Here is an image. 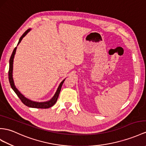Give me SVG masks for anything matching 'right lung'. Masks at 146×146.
<instances>
[{"label":"right lung","instance_id":"1","mask_svg":"<svg viewBox=\"0 0 146 146\" xmlns=\"http://www.w3.org/2000/svg\"><path fill=\"white\" fill-rule=\"evenodd\" d=\"M30 30H27L25 33L22 35V36L20 37L19 41V44L20 41H22V40L23 39V38L25 36V35L28 33V32ZM16 49L17 47L15 48V49H13L12 54L11 55V57H10V61H9V82L10 84V86H11L13 90V91L15 92V94H17V95L19 97V98L20 99V100L22 101V102L24 105H25L26 106H28V107H31V108H42V109H46V108H50L51 106H52L54 105L56 102L57 100H58V97H59V95L60 93V91H61V87H62V85L64 83V82L65 80H64L60 84L58 88V90H57V92H56V94L54 95V97H52V98L51 99V100H49L48 102H41V103H39V102H32L30 100H28V99L26 98L25 97H24L23 95H22L20 93V92L17 89V88L15 87V85H14L13 83V77H12V70H13V58H14V56H15V51H16Z\"/></svg>","mask_w":146,"mask_h":146}]
</instances>
